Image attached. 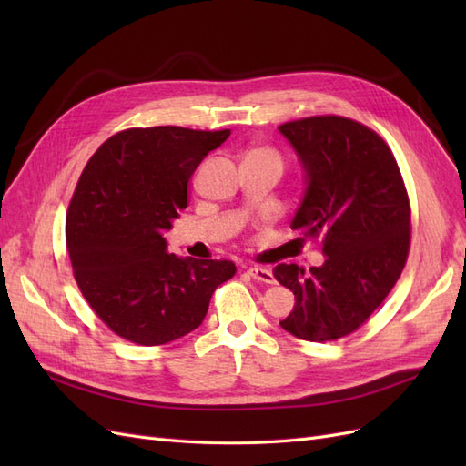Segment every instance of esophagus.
I'll list each match as a JSON object with an SVG mask.
<instances>
[{"label":"esophagus","instance_id":"1","mask_svg":"<svg viewBox=\"0 0 466 466\" xmlns=\"http://www.w3.org/2000/svg\"><path fill=\"white\" fill-rule=\"evenodd\" d=\"M247 272L255 279L264 281V284H274V281H276L272 270H268V268H262V266H250Z\"/></svg>","mask_w":466,"mask_h":466}]
</instances>
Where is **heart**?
Returning a JSON list of instances; mask_svg holds the SVG:
<instances>
[{
  "mask_svg": "<svg viewBox=\"0 0 466 466\" xmlns=\"http://www.w3.org/2000/svg\"><path fill=\"white\" fill-rule=\"evenodd\" d=\"M247 159H270V161H276V163L281 165L279 153H278L276 149H272V147H252V149L247 153L245 161H247Z\"/></svg>",
  "mask_w": 466,
  "mask_h": 466,
  "instance_id": "b5f03b06",
  "label": "heart"
}]
</instances>
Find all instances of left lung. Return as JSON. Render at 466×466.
<instances>
[{"instance_id":"obj_1","label":"left lung","mask_w":466,"mask_h":466,"mask_svg":"<svg viewBox=\"0 0 466 466\" xmlns=\"http://www.w3.org/2000/svg\"><path fill=\"white\" fill-rule=\"evenodd\" d=\"M307 171L291 229L322 238V266L281 262L274 276L295 295L279 327L309 342L356 332L385 301L410 250V200L397 159L368 126L322 115L279 126Z\"/></svg>"}]
</instances>
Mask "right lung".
<instances>
[{"label":"right lung","mask_w":466,"mask_h":466,"mask_svg":"<svg viewBox=\"0 0 466 466\" xmlns=\"http://www.w3.org/2000/svg\"><path fill=\"white\" fill-rule=\"evenodd\" d=\"M231 130L128 128L98 147L66 214L74 278L95 315L137 346H161L198 329L231 260L168 255L163 231L188 206V180Z\"/></svg>","instance_id":"right-lung-1"}]
</instances>
